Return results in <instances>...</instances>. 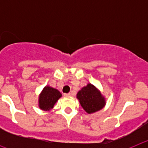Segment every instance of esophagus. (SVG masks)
Listing matches in <instances>:
<instances>
[{
  "label": "esophagus",
  "mask_w": 148,
  "mask_h": 148,
  "mask_svg": "<svg viewBox=\"0 0 148 148\" xmlns=\"http://www.w3.org/2000/svg\"><path fill=\"white\" fill-rule=\"evenodd\" d=\"M65 96V97H70L72 95L71 93H65L64 95Z\"/></svg>",
  "instance_id": "1"
}]
</instances>
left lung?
<instances>
[{"label":"left lung","mask_w":148,"mask_h":148,"mask_svg":"<svg viewBox=\"0 0 148 148\" xmlns=\"http://www.w3.org/2000/svg\"><path fill=\"white\" fill-rule=\"evenodd\" d=\"M76 98L86 113L92 114L101 110L106 104V99L100 90L88 83L78 92Z\"/></svg>","instance_id":"left-lung-1"}]
</instances>
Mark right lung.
Returning <instances> with one entry per match:
<instances>
[{
	"label": "right lung",
	"mask_w": 148,
	"mask_h": 148,
	"mask_svg": "<svg viewBox=\"0 0 148 148\" xmlns=\"http://www.w3.org/2000/svg\"><path fill=\"white\" fill-rule=\"evenodd\" d=\"M62 96L57 89L49 85L44 87L38 96V107L44 111H49L53 109L56 103Z\"/></svg>",
	"instance_id": "1"
}]
</instances>
